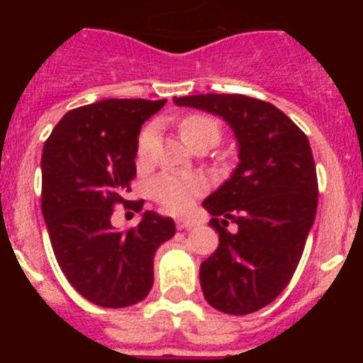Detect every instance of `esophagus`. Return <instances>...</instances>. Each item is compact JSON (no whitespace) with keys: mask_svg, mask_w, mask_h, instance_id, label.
<instances>
[{"mask_svg":"<svg viewBox=\"0 0 363 363\" xmlns=\"http://www.w3.org/2000/svg\"><path fill=\"white\" fill-rule=\"evenodd\" d=\"M176 227H178V229H192V227H196V220L178 216L176 218Z\"/></svg>","mask_w":363,"mask_h":363,"instance_id":"34e87169","label":"esophagus"}]
</instances>
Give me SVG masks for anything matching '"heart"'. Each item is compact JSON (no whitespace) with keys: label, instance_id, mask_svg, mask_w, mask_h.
<instances>
[{"label":"heart","instance_id":"b5f03b06","mask_svg":"<svg viewBox=\"0 0 363 363\" xmlns=\"http://www.w3.org/2000/svg\"><path fill=\"white\" fill-rule=\"evenodd\" d=\"M179 134L189 147L196 143H207L213 147L220 140V125L214 118L205 114H191L179 121ZM154 130H143L138 142V160L145 162L149 156L150 143H152ZM203 182L198 176L192 174H176V172H165L152 182V194L156 200L162 201L165 207L172 211L187 209L192 200L201 194Z\"/></svg>","mask_w":363,"mask_h":363}]
</instances>
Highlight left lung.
Listing matches in <instances>:
<instances>
[{
	"instance_id": "left-lung-1",
	"label": "left lung",
	"mask_w": 363,
	"mask_h": 363,
	"mask_svg": "<svg viewBox=\"0 0 363 363\" xmlns=\"http://www.w3.org/2000/svg\"><path fill=\"white\" fill-rule=\"evenodd\" d=\"M172 101L220 116L234 134L238 165L201 203L220 243L201 262L200 284L214 309L255 313L287 287L314 223L318 182L309 140L262 99L198 94Z\"/></svg>"
}]
</instances>
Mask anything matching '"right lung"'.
I'll use <instances>...</instances> for the list:
<instances>
[{
	"label": "right lung",
	"instance_id": "1",
	"mask_svg": "<svg viewBox=\"0 0 363 363\" xmlns=\"http://www.w3.org/2000/svg\"><path fill=\"white\" fill-rule=\"evenodd\" d=\"M167 99H101L69 111L41 154V213L63 274L83 298L99 307H129L149 294L154 255L176 233L172 218L142 213L138 227L121 233L112 207L129 201L136 176L142 125Z\"/></svg>",
	"mask_w": 363,
	"mask_h": 363
}]
</instances>
